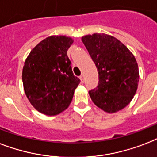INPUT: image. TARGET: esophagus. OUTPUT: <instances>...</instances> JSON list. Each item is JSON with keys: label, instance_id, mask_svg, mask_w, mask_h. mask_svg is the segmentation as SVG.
I'll return each mask as SVG.
<instances>
[{"label": "esophagus", "instance_id": "34e87169", "mask_svg": "<svg viewBox=\"0 0 157 157\" xmlns=\"http://www.w3.org/2000/svg\"><path fill=\"white\" fill-rule=\"evenodd\" d=\"M80 79H81V81L83 83L84 81H85V75L84 74H81V76H80Z\"/></svg>", "mask_w": 157, "mask_h": 157}]
</instances>
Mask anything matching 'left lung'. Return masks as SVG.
<instances>
[{
    "instance_id": "left-lung-1",
    "label": "left lung",
    "mask_w": 157,
    "mask_h": 157,
    "mask_svg": "<svg viewBox=\"0 0 157 157\" xmlns=\"http://www.w3.org/2000/svg\"><path fill=\"white\" fill-rule=\"evenodd\" d=\"M99 74L98 86L89 91L92 101L106 113L121 110L131 102L139 82L132 52L122 42L106 33L81 37Z\"/></svg>"
}]
</instances>
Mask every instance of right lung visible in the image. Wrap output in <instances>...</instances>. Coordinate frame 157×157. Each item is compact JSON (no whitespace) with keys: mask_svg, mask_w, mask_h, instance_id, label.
<instances>
[{"mask_svg":"<svg viewBox=\"0 0 157 157\" xmlns=\"http://www.w3.org/2000/svg\"><path fill=\"white\" fill-rule=\"evenodd\" d=\"M71 37L52 35L37 44L25 61L24 90L39 113L54 116L70 105L80 79L73 75L67 51L73 44Z\"/></svg>","mask_w":157,"mask_h":157,"instance_id":"add662e5","label":"right lung"}]
</instances>
